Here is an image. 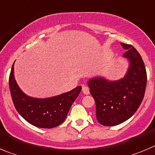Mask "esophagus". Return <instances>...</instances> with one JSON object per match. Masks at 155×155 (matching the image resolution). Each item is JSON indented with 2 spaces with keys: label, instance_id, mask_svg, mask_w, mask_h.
I'll use <instances>...</instances> for the list:
<instances>
[{
  "label": "esophagus",
  "instance_id": "esophagus-1",
  "mask_svg": "<svg viewBox=\"0 0 155 155\" xmlns=\"http://www.w3.org/2000/svg\"><path fill=\"white\" fill-rule=\"evenodd\" d=\"M82 92L85 94V95H89V87H88V86H82Z\"/></svg>",
  "mask_w": 155,
  "mask_h": 155
}]
</instances>
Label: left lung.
I'll return each instance as SVG.
<instances>
[{
    "label": "left lung",
    "instance_id": "left-lung-1",
    "mask_svg": "<svg viewBox=\"0 0 155 155\" xmlns=\"http://www.w3.org/2000/svg\"><path fill=\"white\" fill-rule=\"evenodd\" d=\"M124 57L129 61L125 77L108 81L102 77L90 79L89 92L95 102L96 118L105 126H114L131 118L138 110L144 98L147 73L142 58L133 46L121 43Z\"/></svg>",
    "mask_w": 155,
    "mask_h": 155
}]
</instances>
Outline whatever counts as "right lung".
<instances>
[{
  "label": "right lung",
  "instance_id": "add662e5",
  "mask_svg": "<svg viewBox=\"0 0 155 155\" xmlns=\"http://www.w3.org/2000/svg\"><path fill=\"white\" fill-rule=\"evenodd\" d=\"M14 64L9 76V87L13 102L19 114L27 122L38 128H52L61 125L82 87L77 86L66 93L47 99L30 97L24 94L17 84Z\"/></svg>",
  "mask_w": 155,
  "mask_h": 155
}]
</instances>
